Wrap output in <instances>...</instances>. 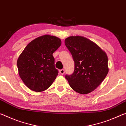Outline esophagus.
I'll use <instances>...</instances> for the list:
<instances>
[{
	"mask_svg": "<svg viewBox=\"0 0 126 126\" xmlns=\"http://www.w3.org/2000/svg\"><path fill=\"white\" fill-rule=\"evenodd\" d=\"M59 73H61V75H63V74H64L65 73V70L64 69H61V70H59Z\"/></svg>",
	"mask_w": 126,
	"mask_h": 126,
	"instance_id": "obj_1",
	"label": "esophagus"
}]
</instances>
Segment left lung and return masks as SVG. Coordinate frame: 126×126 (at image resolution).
<instances>
[{
	"mask_svg": "<svg viewBox=\"0 0 126 126\" xmlns=\"http://www.w3.org/2000/svg\"><path fill=\"white\" fill-rule=\"evenodd\" d=\"M64 43L75 62L73 73L65 75V79L77 93H91L108 73L107 54L96 44L80 36H69Z\"/></svg>",
	"mask_w": 126,
	"mask_h": 126,
	"instance_id": "obj_1",
	"label": "left lung"
}]
</instances>
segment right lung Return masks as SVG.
<instances>
[{"label":"right lung","instance_id":"1","mask_svg":"<svg viewBox=\"0 0 126 126\" xmlns=\"http://www.w3.org/2000/svg\"><path fill=\"white\" fill-rule=\"evenodd\" d=\"M61 45V39L49 35L37 37L27 45L17 60V67L28 88L41 92L52 85L58 74L53 54Z\"/></svg>","mask_w":126,"mask_h":126}]
</instances>
